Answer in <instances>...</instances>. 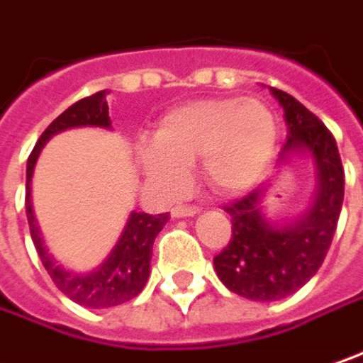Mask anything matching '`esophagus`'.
<instances>
[{"label":"esophagus","instance_id":"obj_1","mask_svg":"<svg viewBox=\"0 0 363 363\" xmlns=\"http://www.w3.org/2000/svg\"><path fill=\"white\" fill-rule=\"evenodd\" d=\"M199 209L197 207H189V205H177V207H172L170 209V216L172 218H191V216H195Z\"/></svg>","mask_w":363,"mask_h":363}]
</instances>
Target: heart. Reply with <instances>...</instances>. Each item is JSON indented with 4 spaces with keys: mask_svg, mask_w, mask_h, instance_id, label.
Here are the masks:
<instances>
[{
    "mask_svg": "<svg viewBox=\"0 0 363 363\" xmlns=\"http://www.w3.org/2000/svg\"><path fill=\"white\" fill-rule=\"evenodd\" d=\"M275 141L277 123L265 102L203 98L170 108L138 160L145 181L164 195L181 191L195 160L216 193L238 195L265 174Z\"/></svg>",
    "mask_w": 363,
    "mask_h": 363,
    "instance_id": "heart-1",
    "label": "heart"
}]
</instances>
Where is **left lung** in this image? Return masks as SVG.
I'll list each match as a JSON object with an SVG mask.
<instances>
[{
  "label": "left lung",
  "mask_w": 363,
  "mask_h": 363,
  "mask_svg": "<svg viewBox=\"0 0 363 363\" xmlns=\"http://www.w3.org/2000/svg\"><path fill=\"white\" fill-rule=\"evenodd\" d=\"M269 92L281 104L288 125V141L277 164L308 156L316 189L308 209L284 224L263 211L267 184L225 207L232 218V240L213 257V267L225 288L255 302L281 300L310 281L327 257L345 191L339 150L323 121L288 92Z\"/></svg>",
  "instance_id": "1"
}]
</instances>
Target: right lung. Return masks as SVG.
<instances>
[{
	"label": "right lung",
	"mask_w": 363,
	"mask_h": 363,
	"mask_svg": "<svg viewBox=\"0 0 363 363\" xmlns=\"http://www.w3.org/2000/svg\"><path fill=\"white\" fill-rule=\"evenodd\" d=\"M74 127H100L111 129L106 90L96 92L92 96L82 98L63 111L38 138L33 154L26 164V218L30 225V236L36 246V252L51 275L53 284L61 289L69 300L86 308H111L123 302H129L145 288L150 277V261L152 246L160 230L168 222V213L150 216L143 211H131L127 224L118 236L117 245L108 252V257L88 273H74L61 265H57L49 250L45 248L40 230L36 224L33 209V174L40 150L49 139Z\"/></svg>",
	"instance_id": "obj_1"
}]
</instances>
